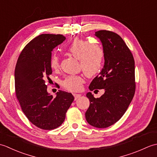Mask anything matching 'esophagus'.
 I'll return each instance as SVG.
<instances>
[{"instance_id":"obj_1","label":"esophagus","mask_w":157,"mask_h":157,"mask_svg":"<svg viewBox=\"0 0 157 157\" xmlns=\"http://www.w3.org/2000/svg\"><path fill=\"white\" fill-rule=\"evenodd\" d=\"M73 95L74 96V98H75V100H77V99H78L79 97H80V96H81V94H77V93H73Z\"/></svg>"}]
</instances>
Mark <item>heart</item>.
Instances as JSON below:
<instances>
[{
	"mask_svg": "<svg viewBox=\"0 0 157 157\" xmlns=\"http://www.w3.org/2000/svg\"><path fill=\"white\" fill-rule=\"evenodd\" d=\"M67 51L79 61V67L85 74L92 77L101 71L104 51L97 42L87 41L82 38L73 39L66 48ZM50 65L53 69L59 67V60L56 55H52ZM84 79L82 75H69L62 82V85L69 91H78L82 87Z\"/></svg>",
	"mask_w": 157,
	"mask_h": 157,
	"instance_id": "1",
	"label": "heart"
}]
</instances>
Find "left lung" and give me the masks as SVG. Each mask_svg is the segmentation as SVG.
I'll return each instance as SVG.
<instances>
[{
    "instance_id": "8db88e82",
    "label": "left lung",
    "mask_w": 157,
    "mask_h": 157,
    "mask_svg": "<svg viewBox=\"0 0 157 157\" xmlns=\"http://www.w3.org/2000/svg\"><path fill=\"white\" fill-rule=\"evenodd\" d=\"M95 36L102 42L105 65L89 89H104L105 93L97 98L91 92L87 93L90 106L85 116L90 125L105 128L122 117L134 97L135 62L128 46L117 34L100 30Z\"/></svg>"
}]
</instances>
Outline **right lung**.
<instances>
[{
    "instance_id": "obj_1",
    "label": "right lung",
    "mask_w": 157,
    "mask_h": 157,
    "mask_svg": "<svg viewBox=\"0 0 157 157\" xmlns=\"http://www.w3.org/2000/svg\"><path fill=\"white\" fill-rule=\"evenodd\" d=\"M65 40L61 34L39 35L22 50L15 66L17 98L29 121L42 129L61 125L74 100L71 93L59 90L53 97L47 92L46 81L52 74L51 52Z\"/></svg>"
}]
</instances>
